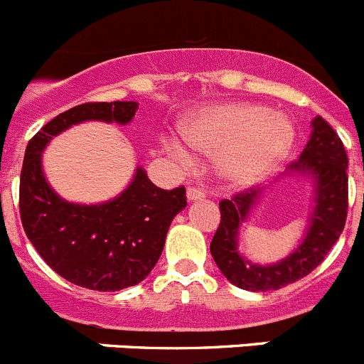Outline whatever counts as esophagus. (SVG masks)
<instances>
[{
	"label": "esophagus",
	"instance_id": "1",
	"mask_svg": "<svg viewBox=\"0 0 364 364\" xmlns=\"http://www.w3.org/2000/svg\"><path fill=\"white\" fill-rule=\"evenodd\" d=\"M186 195H188V202H198V200L205 198V193H203L202 189H195V188H189Z\"/></svg>",
	"mask_w": 364,
	"mask_h": 364
}]
</instances>
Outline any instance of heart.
Returning <instances> with one entry per match:
<instances>
[{
  "label": "heart",
  "instance_id": "obj_1",
  "mask_svg": "<svg viewBox=\"0 0 364 364\" xmlns=\"http://www.w3.org/2000/svg\"><path fill=\"white\" fill-rule=\"evenodd\" d=\"M178 132L189 148L213 159L220 184L245 189L264 178L291 148L295 128L280 112L257 103H216L180 121ZM169 150L182 161L189 154L171 141Z\"/></svg>",
  "mask_w": 364,
  "mask_h": 364
}]
</instances>
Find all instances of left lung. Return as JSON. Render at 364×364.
Instances as JSON below:
<instances>
[{
  "label": "left lung",
  "instance_id": "left-lung-1",
  "mask_svg": "<svg viewBox=\"0 0 364 364\" xmlns=\"http://www.w3.org/2000/svg\"><path fill=\"white\" fill-rule=\"evenodd\" d=\"M348 159L343 143L321 116L311 121V136L299 161L282 176L309 180L311 207L304 237L296 248L277 262L261 264L240 252V232L264 189H250L220 203L221 223L210 241V254L220 272L247 291H272L309 275L341 236L348 207Z\"/></svg>",
  "mask_w": 364,
  "mask_h": 364
}]
</instances>
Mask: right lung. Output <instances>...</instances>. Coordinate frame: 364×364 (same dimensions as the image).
<instances>
[{"label": "right lung", "instance_id": "right-lung-1", "mask_svg": "<svg viewBox=\"0 0 364 364\" xmlns=\"http://www.w3.org/2000/svg\"><path fill=\"white\" fill-rule=\"evenodd\" d=\"M137 109V102L73 107L44 124L24 151L19 186L24 232L48 266L80 288L119 291L146 279L173 218L188 205L184 188H157L143 166L119 195L100 203L68 202L48 182L43 151L55 137L87 121L124 127Z\"/></svg>", "mask_w": 364, "mask_h": 364}]
</instances>
